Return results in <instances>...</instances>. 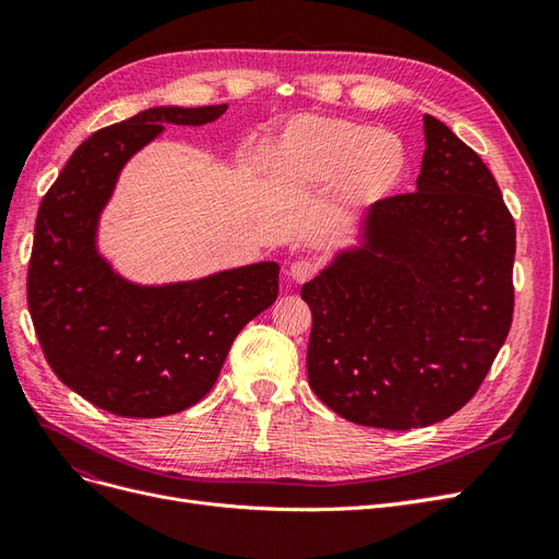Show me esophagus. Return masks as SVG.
Segmentation results:
<instances>
[{
	"label": "esophagus",
	"instance_id": "1",
	"mask_svg": "<svg viewBox=\"0 0 559 559\" xmlns=\"http://www.w3.org/2000/svg\"><path fill=\"white\" fill-rule=\"evenodd\" d=\"M314 273H317V263H312V261H308V259H298V261H294V263L289 265V275H292V280H294L296 284H302V282L312 280Z\"/></svg>",
	"mask_w": 559,
	"mask_h": 559
}]
</instances>
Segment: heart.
<instances>
[{
  "label": "heart",
  "instance_id": "heart-1",
  "mask_svg": "<svg viewBox=\"0 0 559 559\" xmlns=\"http://www.w3.org/2000/svg\"><path fill=\"white\" fill-rule=\"evenodd\" d=\"M267 170L296 189L335 181L345 207H370L389 198L405 173L396 134L331 116H296L267 148Z\"/></svg>",
  "mask_w": 559,
  "mask_h": 559
}]
</instances>
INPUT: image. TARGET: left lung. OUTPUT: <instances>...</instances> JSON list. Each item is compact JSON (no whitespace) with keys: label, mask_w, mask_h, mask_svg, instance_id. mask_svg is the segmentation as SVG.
<instances>
[{"label":"left lung","mask_w":559,"mask_h":559,"mask_svg":"<svg viewBox=\"0 0 559 559\" xmlns=\"http://www.w3.org/2000/svg\"><path fill=\"white\" fill-rule=\"evenodd\" d=\"M417 191L380 200L359 247L302 284L308 380L354 425L405 431L478 392L513 319L515 222L480 156L425 114Z\"/></svg>","instance_id":"1"}]
</instances>
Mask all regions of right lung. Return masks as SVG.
I'll return each mask as SVG.
<instances>
[{
	"instance_id": "right-lung-1",
	"label": "right lung",
	"mask_w": 559,
	"mask_h": 559,
	"mask_svg": "<svg viewBox=\"0 0 559 559\" xmlns=\"http://www.w3.org/2000/svg\"><path fill=\"white\" fill-rule=\"evenodd\" d=\"M228 105L151 107L93 132L44 195L27 306L44 357L67 386L118 417L191 408L214 386L235 337L277 300L280 265L138 284L97 251L99 214L126 163L173 126H205Z\"/></svg>"
}]
</instances>
